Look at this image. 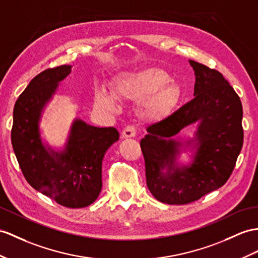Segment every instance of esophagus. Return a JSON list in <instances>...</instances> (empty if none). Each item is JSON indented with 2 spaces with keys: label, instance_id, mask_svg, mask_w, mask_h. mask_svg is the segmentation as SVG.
I'll return each instance as SVG.
<instances>
[{
  "label": "esophagus",
  "instance_id": "obj_1",
  "mask_svg": "<svg viewBox=\"0 0 258 258\" xmlns=\"http://www.w3.org/2000/svg\"><path fill=\"white\" fill-rule=\"evenodd\" d=\"M136 134H137V130L134 125H127V127L122 130L121 136L122 138H133V137H136Z\"/></svg>",
  "mask_w": 258,
  "mask_h": 258
}]
</instances>
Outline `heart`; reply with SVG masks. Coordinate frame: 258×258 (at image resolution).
Wrapping results in <instances>:
<instances>
[{
	"label": "heart",
	"instance_id": "b5f03b06",
	"mask_svg": "<svg viewBox=\"0 0 258 258\" xmlns=\"http://www.w3.org/2000/svg\"><path fill=\"white\" fill-rule=\"evenodd\" d=\"M114 93L119 98L135 100L145 99L144 115L160 118L171 112L177 105L180 90L169 75L159 69H148L137 73H125L118 77L114 83ZM95 100L98 106L108 110L117 108L115 96L107 91H97Z\"/></svg>",
	"mask_w": 258,
	"mask_h": 258
}]
</instances>
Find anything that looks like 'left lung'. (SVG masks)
Listing matches in <instances>:
<instances>
[{
    "label": "left lung",
    "instance_id": "obj_1",
    "mask_svg": "<svg viewBox=\"0 0 258 258\" xmlns=\"http://www.w3.org/2000/svg\"><path fill=\"white\" fill-rule=\"evenodd\" d=\"M195 71L194 98L171 116L149 125L140 141L147 185L161 203L186 205L223 186L243 146V108L229 82L215 69L189 60ZM199 122L194 140H174L187 125ZM184 145L197 149L193 162L179 167ZM166 172H164V171Z\"/></svg>",
    "mask_w": 258,
    "mask_h": 258
}]
</instances>
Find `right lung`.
I'll list each match as a JSON object with an SVG mask.
<instances>
[{
    "mask_svg": "<svg viewBox=\"0 0 258 258\" xmlns=\"http://www.w3.org/2000/svg\"><path fill=\"white\" fill-rule=\"evenodd\" d=\"M71 68L47 69L30 81L15 103L11 139L31 187L61 206L83 208L95 202L102 190L103 158L118 141L119 133L114 127L98 128L75 119L63 150L56 152L42 143V110Z\"/></svg>",
    "mask_w": 258,
    "mask_h": 258,
    "instance_id": "add662e5",
    "label": "right lung"
}]
</instances>
